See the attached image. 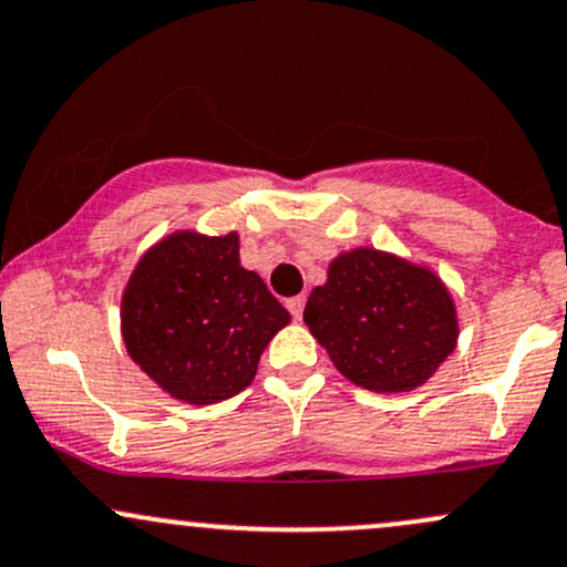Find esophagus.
I'll use <instances>...</instances> for the list:
<instances>
[{
    "label": "esophagus",
    "instance_id": "esophagus-1",
    "mask_svg": "<svg viewBox=\"0 0 567 567\" xmlns=\"http://www.w3.org/2000/svg\"><path fill=\"white\" fill-rule=\"evenodd\" d=\"M288 309H290V315L296 317V320H301V315H303V306H306V298L303 296H292V298H288Z\"/></svg>",
    "mask_w": 567,
    "mask_h": 567
}]
</instances>
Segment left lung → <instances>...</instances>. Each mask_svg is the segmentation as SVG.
Returning a JSON list of instances; mask_svg holds the SVG:
<instances>
[{"instance_id":"1","label":"left lung","mask_w":567,"mask_h":567,"mask_svg":"<svg viewBox=\"0 0 567 567\" xmlns=\"http://www.w3.org/2000/svg\"><path fill=\"white\" fill-rule=\"evenodd\" d=\"M338 373L370 392H413L458 341L455 303L434 271L357 247L328 266L303 309Z\"/></svg>"}]
</instances>
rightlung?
Listing matches in <instances>:
<instances>
[{
  "mask_svg": "<svg viewBox=\"0 0 567 567\" xmlns=\"http://www.w3.org/2000/svg\"><path fill=\"white\" fill-rule=\"evenodd\" d=\"M288 322L264 279L239 264L234 231L171 234L143 252L122 292L127 354L188 405H213L250 386L264 349Z\"/></svg>",
  "mask_w": 567,
  "mask_h": 567,
  "instance_id": "1",
  "label": "right lung"
}]
</instances>
